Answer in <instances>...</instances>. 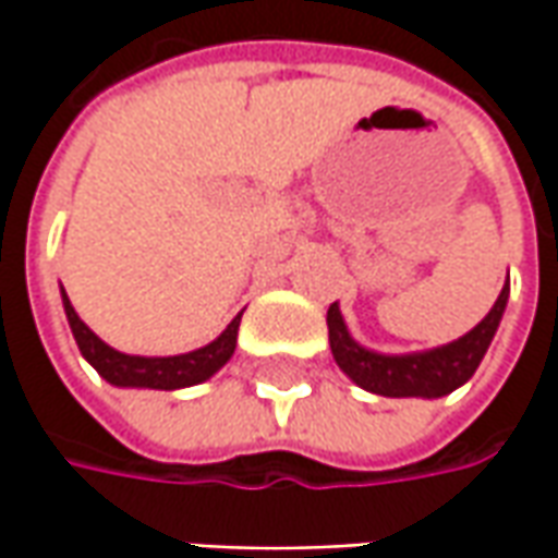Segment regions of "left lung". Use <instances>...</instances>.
I'll return each instance as SVG.
<instances>
[{
    "instance_id": "left-lung-1",
    "label": "left lung",
    "mask_w": 558,
    "mask_h": 558,
    "mask_svg": "<svg viewBox=\"0 0 558 558\" xmlns=\"http://www.w3.org/2000/svg\"><path fill=\"white\" fill-rule=\"evenodd\" d=\"M506 301H509V282L500 291V298L494 301L490 313L482 323L465 332L457 341L435 348V351H422V354H375L360 348L344 319L338 304L329 307L326 323H329V344H332L335 363L341 366V373L351 375L360 388L373 391L381 397H444L465 385L478 363L487 354L497 326L504 319Z\"/></svg>"
}]
</instances>
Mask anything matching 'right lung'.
<instances>
[{
  "instance_id": "obj_1",
  "label": "right lung",
  "mask_w": 558,
  "mask_h": 558,
  "mask_svg": "<svg viewBox=\"0 0 558 558\" xmlns=\"http://www.w3.org/2000/svg\"><path fill=\"white\" fill-rule=\"evenodd\" d=\"M61 301H64V313H68V323H71V332L76 338V348L80 354L86 356L96 373L118 385V388H155V391H177V388H189V385H198L207 381L217 369H223L226 360L235 351V338H239V323H242V313L229 323L220 338H214L210 344H204L198 351H189V354L177 356H133L120 354L111 344H105L71 307L68 294L61 289Z\"/></svg>"
}]
</instances>
